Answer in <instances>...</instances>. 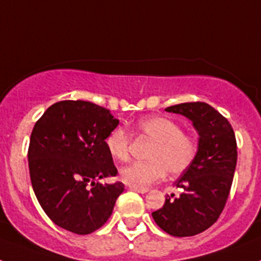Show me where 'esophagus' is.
<instances>
[{"mask_svg":"<svg viewBox=\"0 0 261 261\" xmlns=\"http://www.w3.org/2000/svg\"><path fill=\"white\" fill-rule=\"evenodd\" d=\"M129 190H132V191H135V192H138V193H146L147 191H149V188H146V187L129 186Z\"/></svg>","mask_w":261,"mask_h":261,"instance_id":"obj_1","label":"esophagus"}]
</instances>
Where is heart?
I'll return each instance as SVG.
<instances>
[{
  "instance_id": "b5f03b06",
  "label": "heart",
  "mask_w": 261,
  "mask_h": 261,
  "mask_svg": "<svg viewBox=\"0 0 261 261\" xmlns=\"http://www.w3.org/2000/svg\"><path fill=\"white\" fill-rule=\"evenodd\" d=\"M137 135L153 141L144 162H133L120 170V177L129 186L146 187L162 180L167 171L171 175L186 172L199 155L200 145L191 133L183 132L176 121L163 116L138 120ZM132 137L124 128L112 129L105 138L106 150L111 158L124 162L129 158Z\"/></svg>"
}]
</instances>
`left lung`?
Masks as SVG:
<instances>
[{"label":"left lung","instance_id":"obj_1","mask_svg":"<svg viewBox=\"0 0 261 261\" xmlns=\"http://www.w3.org/2000/svg\"><path fill=\"white\" fill-rule=\"evenodd\" d=\"M166 111L192 120L200 149L195 163L177 179L180 196L166 197L151 216L167 234L192 237L209 229L225 208L238 158L237 140L227 119L206 103H180Z\"/></svg>","mask_w":261,"mask_h":261}]
</instances>
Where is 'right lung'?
Masks as SVG:
<instances>
[{
    "label": "right lung",
    "instance_id": "add662e5",
    "mask_svg": "<svg viewBox=\"0 0 261 261\" xmlns=\"http://www.w3.org/2000/svg\"><path fill=\"white\" fill-rule=\"evenodd\" d=\"M119 124L110 110L85 100L50 106L32 129L29 146L31 184L49 220L85 235L102 227L124 191L105 138Z\"/></svg>",
    "mask_w": 261,
    "mask_h": 261
}]
</instances>
